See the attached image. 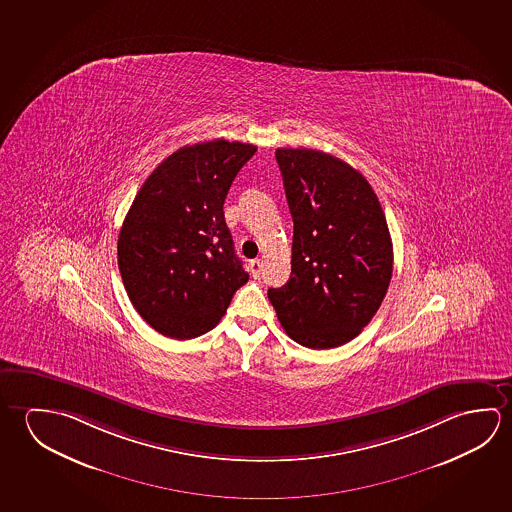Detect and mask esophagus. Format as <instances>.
<instances>
[{"mask_svg":"<svg viewBox=\"0 0 512 512\" xmlns=\"http://www.w3.org/2000/svg\"><path fill=\"white\" fill-rule=\"evenodd\" d=\"M250 268H252V277L260 278V271H262V260H260V259L252 260V264H250Z\"/></svg>","mask_w":512,"mask_h":512,"instance_id":"esophagus-1","label":"esophagus"}]
</instances>
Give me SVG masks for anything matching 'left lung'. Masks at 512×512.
Segmentation results:
<instances>
[{"label": "left lung", "instance_id": "obj_1", "mask_svg": "<svg viewBox=\"0 0 512 512\" xmlns=\"http://www.w3.org/2000/svg\"><path fill=\"white\" fill-rule=\"evenodd\" d=\"M293 216L291 278L268 289L287 336L312 350L352 341L375 316L393 277V243L368 180L344 160L278 148Z\"/></svg>", "mask_w": 512, "mask_h": 512}]
</instances>
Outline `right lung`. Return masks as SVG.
<instances>
[{
  "label": "right lung",
  "instance_id": "right-lung-1",
  "mask_svg": "<svg viewBox=\"0 0 512 512\" xmlns=\"http://www.w3.org/2000/svg\"><path fill=\"white\" fill-rule=\"evenodd\" d=\"M255 151L225 139L184 146L135 196L119 232V273L135 310L162 336L209 332L248 282L223 203Z\"/></svg>",
  "mask_w": 512,
  "mask_h": 512
}]
</instances>
